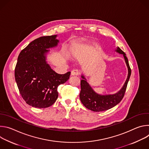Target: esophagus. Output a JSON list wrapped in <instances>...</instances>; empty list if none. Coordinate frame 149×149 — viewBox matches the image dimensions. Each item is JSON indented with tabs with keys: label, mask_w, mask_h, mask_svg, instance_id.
Returning <instances> with one entry per match:
<instances>
[{
	"label": "esophagus",
	"mask_w": 149,
	"mask_h": 149,
	"mask_svg": "<svg viewBox=\"0 0 149 149\" xmlns=\"http://www.w3.org/2000/svg\"><path fill=\"white\" fill-rule=\"evenodd\" d=\"M80 74V72L78 70H73L71 71V75H79Z\"/></svg>",
	"instance_id": "34e87169"
}]
</instances>
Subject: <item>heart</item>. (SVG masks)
I'll list each match as a JSON object with an SVG mask.
<instances>
[{"instance_id": "heart-1", "label": "heart", "mask_w": 149, "mask_h": 149, "mask_svg": "<svg viewBox=\"0 0 149 149\" xmlns=\"http://www.w3.org/2000/svg\"><path fill=\"white\" fill-rule=\"evenodd\" d=\"M76 52V54H78V51H76V52Z\"/></svg>"}]
</instances>
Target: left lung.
<instances>
[{"label":"left lung","instance_id":"left-lung-1","mask_svg":"<svg viewBox=\"0 0 149 149\" xmlns=\"http://www.w3.org/2000/svg\"><path fill=\"white\" fill-rule=\"evenodd\" d=\"M116 51L117 52L123 55L126 65L127 68H128L127 78L123 88L117 93L113 95H99L93 91L84 77L83 75L81 76L82 79L81 80V91L79 94V98L85 107L91 111L98 112L110 109L118 104L124 96L127 84H128L131 75L132 71L129 65L128 59H127L125 54L119 47H118Z\"/></svg>","mask_w":149,"mask_h":149}]
</instances>
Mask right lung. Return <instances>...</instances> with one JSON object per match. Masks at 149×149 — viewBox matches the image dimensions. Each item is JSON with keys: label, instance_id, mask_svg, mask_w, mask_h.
Wrapping results in <instances>:
<instances>
[{"label": "right lung", "instance_id": "add662e5", "mask_svg": "<svg viewBox=\"0 0 149 149\" xmlns=\"http://www.w3.org/2000/svg\"><path fill=\"white\" fill-rule=\"evenodd\" d=\"M56 35L41 36L32 42L18 56L15 78L20 94L32 107L43 109L51 106L58 97V87L70 78L71 72L59 74L46 62L45 54L56 47Z\"/></svg>", "mask_w": 149, "mask_h": 149}]
</instances>
